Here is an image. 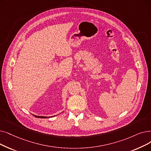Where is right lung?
<instances>
[{"instance_id": "1", "label": "right lung", "mask_w": 151, "mask_h": 151, "mask_svg": "<svg viewBox=\"0 0 151 151\" xmlns=\"http://www.w3.org/2000/svg\"><path fill=\"white\" fill-rule=\"evenodd\" d=\"M35 117H36V118H41V119H47V118H50V117H52L53 116H37V115H33ZM55 116V115H54Z\"/></svg>"}]
</instances>
